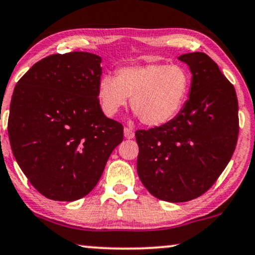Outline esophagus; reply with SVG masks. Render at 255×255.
<instances>
[{
	"label": "esophagus",
	"mask_w": 255,
	"mask_h": 255,
	"mask_svg": "<svg viewBox=\"0 0 255 255\" xmlns=\"http://www.w3.org/2000/svg\"><path fill=\"white\" fill-rule=\"evenodd\" d=\"M124 133H125V136L127 137V139H133V137L135 136V133H134V130L130 129V128H125Z\"/></svg>",
	"instance_id": "34e87169"
}]
</instances>
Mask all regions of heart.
Returning <instances> with one entry per match:
<instances>
[{"instance_id": "obj_1", "label": "heart", "mask_w": 255, "mask_h": 255, "mask_svg": "<svg viewBox=\"0 0 255 255\" xmlns=\"http://www.w3.org/2000/svg\"><path fill=\"white\" fill-rule=\"evenodd\" d=\"M191 75L180 64L151 63L120 67L116 76L100 78L97 96L101 108L115 116L131 98V109L151 127L166 125L179 114L188 100Z\"/></svg>"}]
</instances>
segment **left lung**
I'll return each mask as SVG.
<instances>
[{
    "label": "left lung",
    "mask_w": 255,
    "mask_h": 255,
    "mask_svg": "<svg viewBox=\"0 0 255 255\" xmlns=\"http://www.w3.org/2000/svg\"><path fill=\"white\" fill-rule=\"evenodd\" d=\"M192 73L189 100L166 125L135 131L137 174L149 194L180 203L207 192L235 151L239 104L235 89L203 52L182 54Z\"/></svg>",
    "instance_id": "8db88e82"
}]
</instances>
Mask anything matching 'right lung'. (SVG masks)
Listing matches in <instances>:
<instances>
[{
    "label": "right lung",
    "instance_id": "1",
    "mask_svg": "<svg viewBox=\"0 0 255 255\" xmlns=\"http://www.w3.org/2000/svg\"><path fill=\"white\" fill-rule=\"evenodd\" d=\"M100 56L52 54L35 63L14 89L8 120L11 151L45 197L71 202L102 176L124 126L108 119L97 96Z\"/></svg>",
    "mask_w": 255,
    "mask_h": 255
}]
</instances>
